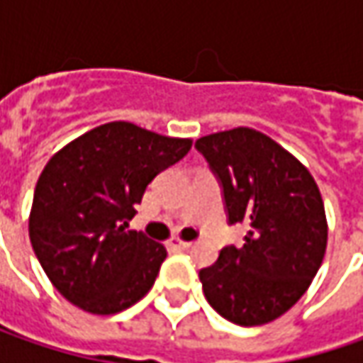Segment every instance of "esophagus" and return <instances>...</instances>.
Segmentation results:
<instances>
[{
    "label": "esophagus",
    "instance_id": "34e87169",
    "mask_svg": "<svg viewBox=\"0 0 363 363\" xmlns=\"http://www.w3.org/2000/svg\"><path fill=\"white\" fill-rule=\"evenodd\" d=\"M172 246H174V248H177V250H189V248H191V242H184V240H174V242H172Z\"/></svg>",
    "mask_w": 363,
    "mask_h": 363
}]
</instances>
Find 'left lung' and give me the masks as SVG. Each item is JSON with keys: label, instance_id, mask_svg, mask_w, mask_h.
Here are the masks:
<instances>
[{"label": "left lung", "instance_id": "left-lung-1", "mask_svg": "<svg viewBox=\"0 0 363 363\" xmlns=\"http://www.w3.org/2000/svg\"><path fill=\"white\" fill-rule=\"evenodd\" d=\"M222 188L228 224L246 222L244 244L200 271L203 295L224 319L252 328L281 317L319 271L328 222L307 167L262 133L238 127L196 141Z\"/></svg>", "mask_w": 363, "mask_h": 363}]
</instances>
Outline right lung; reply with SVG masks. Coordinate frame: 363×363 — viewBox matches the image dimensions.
I'll return each instance as SVG.
<instances>
[{"mask_svg": "<svg viewBox=\"0 0 363 363\" xmlns=\"http://www.w3.org/2000/svg\"><path fill=\"white\" fill-rule=\"evenodd\" d=\"M189 139L127 121L84 133L46 163L34 189L30 242L58 293L94 315L143 299L167 252L127 230L155 175L182 160Z\"/></svg>", "mask_w": 363, "mask_h": 363, "instance_id": "right-lung-1", "label": "right lung"}]
</instances>
